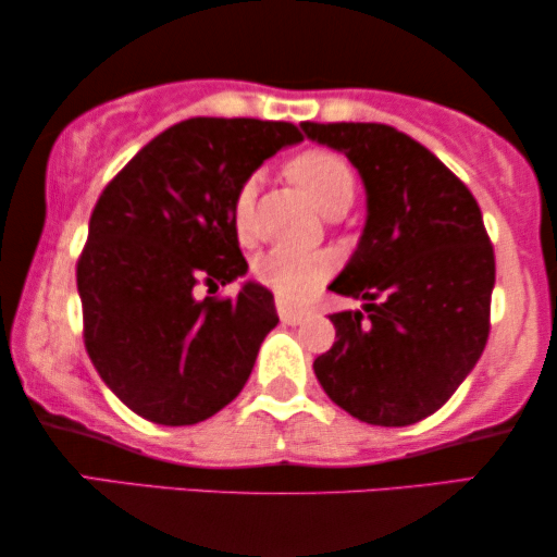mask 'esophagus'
Masks as SVG:
<instances>
[{
    "instance_id": "esophagus-1",
    "label": "esophagus",
    "mask_w": 557,
    "mask_h": 557,
    "mask_svg": "<svg viewBox=\"0 0 557 557\" xmlns=\"http://www.w3.org/2000/svg\"><path fill=\"white\" fill-rule=\"evenodd\" d=\"M277 313H280V319H283V323H300L308 315V311L287 306V302H283V300H277Z\"/></svg>"
}]
</instances>
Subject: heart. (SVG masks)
Listing matches in <instances>:
<instances>
[{"instance_id":"1","label":"heart","mask_w":557,"mask_h":557,"mask_svg":"<svg viewBox=\"0 0 557 557\" xmlns=\"http://www.w3.org/2000/svg\"><path fill=\"white\" fill-rule=\"evenodd\" d=\"M287 174L323 215L336 218L347 213L355 202L357 182L347 161L331 151H306L295 157L287 166ZM255 180H246L236 189L231 202V221L242 242L255 236ZM331 270V262L321 251L272 249L255 264V274L262 285L277 293L283 300H300L315 290Z\"/></svg>"}]
</instances>
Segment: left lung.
<instances>
[{
  "mask_svg": "<svg viewBox=\"0 0 557 557\" xmlns=\"http://www.w3.org/2000/svg\"><path fill=\"white\" fill-rule=\"evenodd\" d=\"M344 151L368 189V223L329 290L368 300L331 313L315 357L326 396L355 419L408 426L432 417L481 360L496 259L475 197L419 140L383 123H300Z\"/></svg>",
  "mask_w": 557,
  "mask_h": 557,
  "instance_id": "left-lung-1",
  "label": "left lung"
}]
</instances>
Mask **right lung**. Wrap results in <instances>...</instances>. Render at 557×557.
Returning a JSON list of instances; mask_svg holds the SVG:
<instances>
[{"instance_id": "add662e5", "label": "right lung", "mask_w": 557, "mask_h": 557, "mask_svg": "<svg viewBox=\"0 0 557 557\" xmlns=\"http://www.w3.org/2000/svg\"><path fill=\"white\" fill-rule=\"evenodd\" d=\"M298 140L293 123L189 117L159 133L102 189L76 262L84 347L138 417L197 424L249 380L280 321L272 293L246 283L236 298L200 300L195 290H218L249 270L231 202L264 159Z\"/></svg>"}]
</instances>
